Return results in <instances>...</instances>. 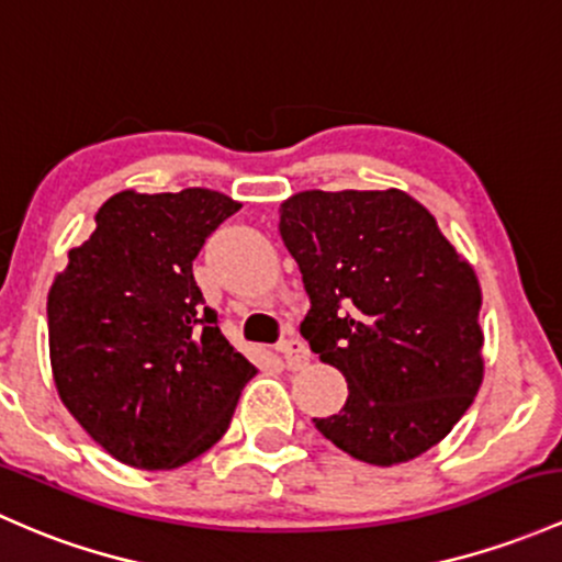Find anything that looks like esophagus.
Segmentation results:
<instances>
[{"label": "esophagus", "instance_id": "1", "mask_svg": "<svg viewBox=\"0 0 562 562\" xmlns=\"http://www.w3.org/2000/svg\"><path fill=\"white\" fill-rule=\"evenodd\" d=\"M281 353L286 359L289 370H303L307 361H311V351H307V346L300 337H286L281 342Z\"/></svg>", "mask_w": 562, "mask_h": 562}]
</instances>
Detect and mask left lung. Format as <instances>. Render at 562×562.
<instances>
[{
  "label": "left lung",
  "instance_id": "1",
  "mask_svg": "<svg viewBox=\"0 0 562 562\" xmlns=\"http://www.w3.org/2000/svg\"><path fill=\"white\" fill-rule=\"evenodd\" d=\"M311 311L300 331L348 400L318 431L375 467L442 442L480 391L482 292L472 265L402 190H305L281 203Z\"/></svg>",
  "mask_w": 562,
  "mask_h": 562
}]
</instances>
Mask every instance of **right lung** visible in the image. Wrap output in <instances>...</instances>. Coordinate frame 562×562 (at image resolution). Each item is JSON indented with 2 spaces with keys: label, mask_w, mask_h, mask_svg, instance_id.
<instances>
[{
  "label": "right lung",
  "mask_w": 562,
  "mask_h": 562,
  "mask_svg": "<svg viewBox=\"0 0 562 562\" xmlns=\"http://www.w3.org/2000/svg\"><path fill=\"white\" fill-rule=\"evenodd\" d=\"M240 209L222 192L123 190L47 294L53 380L90 437L134 469H177L222 439L257 367L227 342L192 259Z\"/></svg>",
  "instance_id": "1"
}]
</instances>
